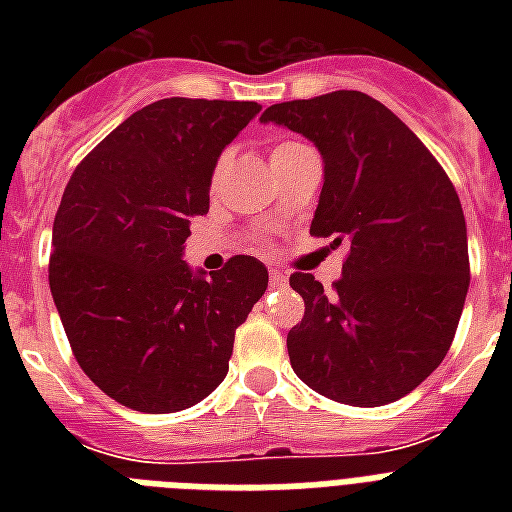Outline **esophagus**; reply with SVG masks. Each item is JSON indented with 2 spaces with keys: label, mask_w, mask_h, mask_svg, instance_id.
Wrapping results in <instances>:
<instances>
[{
  "label": "esophagus",
  "mask_w": 512,
  "mask_h": 512,
  "mask_svg": "<svg viewBox=\"0 0 512 512\" xmlns=\"http://www.w3.org/2000/svg\"><path fill=\"white\" fill-rule=\"evenodd\" d=\"M268 276H271V287H284L287 284V273L279 271V268H271Z\"/></svg>",
  "instance_id": "obj_1"
}]
</instances>
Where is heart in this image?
I'll return each instance as SVG.
<instances>
[{
    "label": "heart",
    "mask_w": 512,
    "mask_h": 512,
    "mask_svg": "<svg viewBox=\"0 0 512 512\" xmlns=\"http://www.w3.org/2000/svg\"><path fill=\"white\" fill-rule=\"evenodd\" d=\"M217 172H220V167H217Z\"/></svg>",
    "instance_id": "1"
}]
</instances>
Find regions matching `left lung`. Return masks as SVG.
<instances>
[{"label": "left lung", "instance_id": "left-lung-1", "mask_svg": "<svg viewBox=\"0 0 512 512\" xmlns=\"http://www.w3.org/2000/svg\"><path fill=\"white\" fill-rule=\"evenodd\" d=\"M324 159L311 233L348 244L342 279L289 284L305 316L289 329L292 369L321 396L382 406L414 390L452 345L468 295L460 196L422 140L380 100L337 90L265 108Z\"/></svg>", "mask_w": 512, "mask_h": 512}]
</instances>
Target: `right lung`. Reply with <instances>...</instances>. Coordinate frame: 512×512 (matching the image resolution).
Wrapping results in <instances>:
<instances>
[{
    "label": "right lung",
    "mask_w": 512,
    "mask_h": 512,
    "mask_svg": "<svg viewBox=\"0 0 512 512\" xmlns=\"http://www.w3.org/2000/svg\"><path fill=\"white\" fill-rule=\"evenodd\" d=\"M257 114L252 100H156L100 140L63 191L52 300L82 372L135 412L170 414L207 398L268 287L265 265L249 255L209 276L183 260L217 159Z\"/></svg>",
    "instance_id": "right-lung-1"
}]
</instances>
